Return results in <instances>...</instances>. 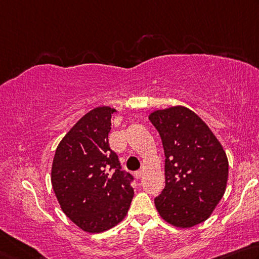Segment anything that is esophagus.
Instances as JSON below:
<instances>
[{
  "mask_svg": "<svg viewBox=\"0 0 259 259\" xmlns=\"http://www.w3.org/2000/svg\"><path fill=\"white\" fill-rule=\"evenodd\" d=\"M142 173L143 171L140 169V170H137V171H134V178L137 179V180H139V179H141V176H142Z\"/></svg>",
  "mask_w": 259,
  "mask_h": 259,
  "instance_id": "1",
  "label": "esophagus"
}]
</instances>
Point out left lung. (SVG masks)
I'll list each match as a JSON object with an SVG mask.
<instances>
[{"label": "left lung", "mask_w": 259, "mask_h": 259, "mask_svg": "<svg viewBox=\"0 0 259 259\" xmlns=\"http://www.w3.org/2000/svg\"><path fill=\"white\" fill-rule=\"evenodd\" d=\"M165 152V188L155 198L159 215L178 228L206 221L223 197L229 161L219 140L190 109L176 106L149 116Z\"/></svg>", "instance_id": "8db88e82"}]
</instances>
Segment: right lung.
I'll list each match as a JSON object with an SVG mask.
<instances>
[{
	"label": "right lung",
	"mask_w": 259,
	"mask_h": 259,
	"mask_svg": "<svg viewBox=\"0 0 259 259\" xmlns=\"http://www.w3.org/2000/svg\"><path fill=\"white\" fill-rule=\"evenodd\" d=\"M110 107L86 113L61 140L51 182L61 209L79 229L100 233L124 220L134 196V178L121 170L109 147Z\"/></svg>",
	"instance_id": "add662e5"
}]
</instances>
